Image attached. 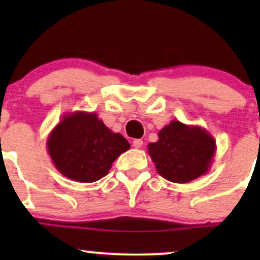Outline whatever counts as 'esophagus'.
Returning a JSON list of instances; mask_svg holds the SVG:
<instances>
[{"instance_id": "1", "label": "esophagus", "mask_w": 260, "mask_h": 260, "mask_svg": "<svg viewBox=\"0 0 260 260\" xmlns=\"http://www.w3.org/2000/svg\"><path fill=\"white\" fill-rule=\"evenodd\" d=\"M142 145H143V140L142 139H134L133 140V147L134 148L139 149V148H142Z\"/></svg>"}]
</instances>
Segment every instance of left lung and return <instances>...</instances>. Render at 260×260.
Here are the masks:
<instances>
[{"label": "left lung", "mask_w": 260, "mask_h": 260, "mask_svg": "<svg viewBox=\"0 0 260 260\" xmlns=\"http://www.w3.org/2000/svg\"><path fill=\"white\" fill-rule=\"evenodd\" d=\"M157 137V142L148 144V154L164 178L174 183H187L210 170L216 143L207 129L174 120Z\"/></svg>", "instance_id": "left-lung-1"}]
</instances>
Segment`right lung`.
<instances>
[{
  "instance_id": "obj_1",
  "label": "right lung",
  "mask_w": 260,
  "mask_h": 260,
  "mask_svg": "<svg viewBox=\"0 0 260 260\" xmlns=\"http://www.w3.org/2000/svg\"><path fill=\"white\" fill-rule=\"evenodd\" d=\"M46 145L57 171L82 183L106 176L113 161L131 148L128 140L107 128L96 113L85 111L64 113Z\"/></svg>"
}]
</instances>
